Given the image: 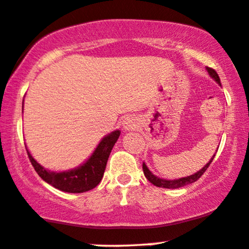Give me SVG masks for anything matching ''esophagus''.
Wrapping results in <instances>:
<instances>
[{
	"label": "esophagus",
	"instance_id": "1",
	"mask_svg": "<svg viewBox=\"0 0 249 249\" xmlns=\"http://www.w3.org/2000/svg\"><path fill=\"white\" fill-rule=\"evenodd\" d=\"M138 124H139V122H138V118L136 116H127L126 118L123 121V127L126 131L136 130L138 127Z\"/></svg>",
	"mask_w": 249,
	"mask_h": 249
}]
</instances>
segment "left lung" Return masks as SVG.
<instances>
[{"instance_id":"8db88e82","label":"left lung","mask_w":249,"mask_h":249,"mask_svg":"<svg viewBox=\"0 0 249 249\" xmlns=\"http://www.w3.org/2000/svg\"><path fill=\"white\" fill-rule=\"evenodd\" d=\"M206 70H208L209 74H210L212 79H214L215 82H217L218 85H220V79H219V76H218L217 71H215L213 68H210V67H208ZM213 158H214V155L212 157L211 160L209 161V163H206L205 166L199 170V172L194 174V175L187 176V178H182L178 179H172V181L157 178V176L153 175V174L149 172V169L147 168V166H146L145 163H142V170H143V174H145L146 178H147L152 184L157 185V187H160V188H167V189H176V188L184 187V185H188L190 183H194V182H196L197 179H198L200 176L205 173V170L209 168V166H210V163L212 162V160H213Z\"/></svg>"}]
</instances>
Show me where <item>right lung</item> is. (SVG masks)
<instances>
[{
	"mask_svg": "<svg viewBox=\"0 0 249 249\" xmlns=\"http://www.w3.org/2000/svg\"><path fill=\"white\" fill-rule=\"evenodd\" d=\"M119 134L121 132L117 130L104 137L86 163H83L79 168L68 170V172L55 173L46 170L32 158L28 149L26 152H28L30 162L45 182L66 193H86V191L94 189L101 182L104 170H106L107 159L111 153L113 145L119 138Z\"/></svg>",
	"mask_w": 249,
	"mask_h": 249,
	"instance_id": "1",
	"label": "right lung"
}]
</instances>
